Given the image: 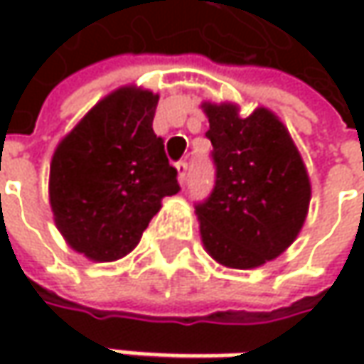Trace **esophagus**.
I'll return each instance as SVG.
<instances>
[{
  "label": "esophagus",
  "instance_id": "obj_1",
  "mask_svg": "<svg viewBox=\"0 0 364 364\" xmlns=\"http://www.w3.org/2000/svg\"><path fill=\"white\" fill-rule=\"evenodd\" d=\"M176 170H178V180L184 182V180H186V174H188V161L180 160L176 164Z\"/></svg>",
  "mask_w": 364,
  "mask_h": 364
}]
</instances>
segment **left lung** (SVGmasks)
I'll use <instances>...</instances> for the list:
<instances>
[{
	"mask_svg": "<svg viewBox=\"0 0 364 364\" xmlns=\"http://www.w3.org/2000/svg\"><path fill=\"white\" fill-rule=\"evenodd\" d=\"M215 186L196 203L206 251L251 269L286 251L310 204V180L284 123L267 109L241 119L235 105H204Z\"/></svg>",
	"mask_w": 364,
	"mask_h": 364,
	"instance_id": "1",
	"label": "left lung"
}]
</instances>
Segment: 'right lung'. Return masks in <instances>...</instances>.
<instances>
[{
    "mask_svg": "<svg viewBox=\"0 0 364 364\" xmlns=\"http://www.w3.org/2000/svg\"><path fill=\"white\" fill-rule=\"evenodd\" d=\"M158 95L119 89L87 113L56 147L50 204L56 227L92 261L127 255L180 190L178 170L154 133Z\"/></svg>",
    "mask_w": 364,
    "mask_h": 364,
    "instance_id": "obj_1",
    "label": "right lung"
}]
</instances>
